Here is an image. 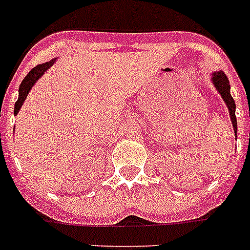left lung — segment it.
Segmentation results:
<instances>
[{
    "instance_id": "1",
    "label": "left lung",
    "mask_w": 250,
    "mask_h": 250,
    "mask_svg": "<svg viewBox=\"0 0 250 250\" xmlns=\"http://www.w3.org/2000/svg\"><path fill=\"white\" fill-rule=\"evenodd\" d=\"M211 82L213 86L217 88V91L219 95L222 97V100L225 101V104L229 109L230 121L233 124V129H234V136L237 137V118H235V104L231 94H230V84L229 79L225 75L224 71H215L211 74Z\"/></svg>"
}]
</instances>
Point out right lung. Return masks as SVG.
<instances>
[{"label": "right lung", "mask_w": 250, "mask_h": 250, "mask_svg": "<svg viewBox=\"0 0 250 250\" xmlns=\"http://www.w3.org/2000/svg\"><path fill=\"white\" fill-rule=\"evenodd\" d=\"M55 62H56V58L52 60H49V62H45V63H42V64H37L35 68H32L31 71L28 72V75L24 78V81L21 82L20 87H19V100L15 104V116H17V113L20 111L21 106L24 104V101H25L26 95L29 94L31 91V88L35 86V83L39 81V78L43 77V74L48 68L52 67V64H55Z\"/></svg>", "instance_id": "add662e5"}]
</instances>
